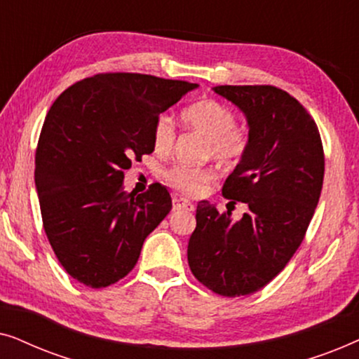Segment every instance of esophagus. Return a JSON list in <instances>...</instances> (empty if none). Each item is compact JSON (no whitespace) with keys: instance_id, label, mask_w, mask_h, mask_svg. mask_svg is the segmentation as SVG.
Masks as SVG:
<instances>
[{"instance_id":"obj_1","label":"esophagus","mask_w":359,"mask_h":359,"mask_svg":"<svg viewBox=\"0 0 359 359\" xmlns=\"http://www.w3.org/2000/svg\"><path fill=\"white\" fill-rule=\"evenodd\" d=\"M173 208L176 210H194V204L188 199L183 198H175L173 199Z\"/></svg>"}]
</instances>
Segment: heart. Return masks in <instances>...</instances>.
<instances>
[{
    "mask_svg": "<svg viewBox=\"0 0 359 359\" xmlns=\"http://www.w3.org/2000/svg\"><path fill=\"white\" fill-rule=\"evenodd\" d=\"M181 119L191 129L208 139V155L224 163H232L243 155L247 139L238 132L237 117L227 106L214 100L194 102L181 112ZM175 126L170 116L161 114L154 127V144L158 151H168L175 142ZM165 178L176 189L186 194H196L214 178V171L204 166L175 165L165 171Z\"/></svg>",
    "mask_w": 359,
    "mask_h": 359,
    "instance_id": "b5f03b06",
    "label": "heart"
}]
</instances>
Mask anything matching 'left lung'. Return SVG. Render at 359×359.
<instances>
[{"mask_svg": "<svg viewBox=\"0 0 359 359\" xmlns=\"http://www.w3.org/2000/svg\"><path fill=\"white\" fill-rule=\"evenodd\" d=\"M212 90L247 119V149L222 194L242 201L248 212L233 220L201 201L188 263L210 291L237 297L266 286L296 253L320 198L325 161L316 122L286 91L229 85Z\"/></svg>", "mask_w": 359, "mask_h": 359, "instance_id": "8db88e82", "label": "left lung"}]
</instances>
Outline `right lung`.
<instances>
[{"instance_id":"obj_1","label":"right lung","mask_w":359,"mask_h":359,"mask_svg":"<svg viewBox=\"0 0 359 359\" xmlns=\"http://www.w3.org/2000/svg\"><path fill=\"white\" fill-rule=\"evenodd\" d=\"M199 85L101 73L75 83L47 112L36 151V189L48 242L65 271L100 289L129 274L142 245L171 210L160 183L124 191V170L155 150L161 112Z\"/></svg>"}]
</instances>
